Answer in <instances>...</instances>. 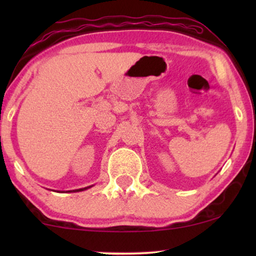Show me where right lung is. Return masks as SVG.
I'll use <instances>...</instances> for the list:
<instances>
[{"instance_id":"right-lung-1","label":"right lung","mask_w":256,"mask_h":256,"mask_svg":"<svg viewBox=\"0 0 256 256\" xmlns=\"http://www.w3.org/2000/svg\"><path fill=\"white\" fill-rule=\"evenodd\" d=\"M90 188V186H88ZM79 188V190H76V191H82V190H86V188Z\"/></svg>"}]
</instances>
